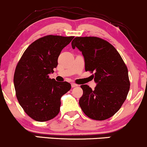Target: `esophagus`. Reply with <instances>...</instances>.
<instances>
[{
  "label": "esophagus",
  "mask_w": 147,
  "mask_h": 147,
  "mask_svg": "<svg viewBox=\"0 0 147 147\" xmlns=\"http://www.w3.org/2000/svg\"><path fill=\"white\" fill-rule=\"evenodd\" d=\"M77 84H75V83H72L71 84V86H72V88H75V87H77Z\"/></svg>",
  "instance_id": "esophagus-1"
}]
</instances>
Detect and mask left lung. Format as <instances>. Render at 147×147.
<instances>
[{
	"label": "left lung",
	"instance_id": "8db88e82",
	"mask_svg": "<svg viewBox=\"0 0 147 147\" xmlns=\"http://www.w3.org/2000/svg\"><path fill=\"white\" fill-rule=\"evenodd\" d=\"M72 47L82 52L86 71L97 83L95 90L82 85L79 106L84 114L95 120L114 115L126 100L130 88L128 69L119 52L109 42L95 36L75 37Z\"/></svg>",
	"mask_w": 147,
	"mask_h": 147
}]
</instances>
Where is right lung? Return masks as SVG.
<instances>
[{"mask_svg":"<svg viewBox=\"0 0 147 147\" xmlns=\"http://www.w3.org/2000/svg\"><path fill=\"white\" fill-rule=\"evenodd\" d=\"M74 36L48 35L30 44L18 62L14 84L18 103L28 115L46 122L59 114L61 98L71 88L67 82L49 77L58 65L61 52Z\"/></svg>","mask_w":147,"mask_h":147,"instance_id":"obj_1","label":"right lung"}]
</instances>
